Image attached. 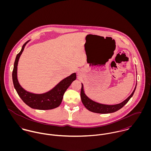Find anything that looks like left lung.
I'll use <instances>...</instances> for the list:
<instances>
[{
  "instance_id": "left-lung-1",
  "label": "left lung",
  "mask_w": 151,
  "mask_h": 151,
  "mask_svg": "<svg viewBox=\"0 0 151 151\" xmlns=\"http://www.w3.org/2000/svg\"><path fill=\"white\" fill-rule=\"evenodd\" d=\"M81 101L84 105V106L89 111L96 113H101V114H107V113H111L115 112L121 108H123L129 101L130 98L132 96L135 89L137 86V83L135 86L134 88V91H132V93L129 95V96L125 99L122 102L116 104V105H105L98 103L96 102H95L94 101L91 99L89 98H88L85 93V91L84 90V86L83 83H81Z\"/></svg>"
}]
</instances>
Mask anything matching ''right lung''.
<instances>
[{
  "mask_svg": "<svg viewBox=\"0 0 151 151\" xmlns=\"http://www.w3.org/2000/svg\"><path fill=\"white\" fill-rule=\"evenodd\" d=\"M27 41L22 46V50L16 56L12 73L13 82L15 89L22 101L28 106L38 110H50L58 108L62 102L63 95L67 89L76 80V73H74L60 81L50 91L43 93H34L25 90L17 78V65L20 57L24 49Z\"/></svg>",
  "mask_w": 151,
  "mask_h": 151,
  "instance_id": "1",
  "label": "right lung"
}]
</instances>
